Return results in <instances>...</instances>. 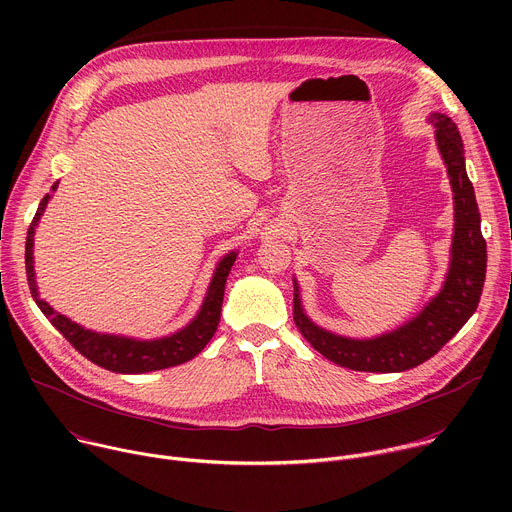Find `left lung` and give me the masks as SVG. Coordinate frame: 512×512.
Listing matches in <instances>:
<instances>
[{
	"label": "left lung",
	"mask_w": 512,
	"mask_h": 512,
	"mask_svg": "<svg viewBox=\"0 0 512 512\" xmlns=\"http://www.w3.org/2000/svg\"><path fill=\"white\" fill-rule=\"evenodd\" d=\"M437 148L448 166L456 204V231L452 245V267L440 296L403 328L373 340H352L314 326L294 289V322L302 336L328 360L340 367L364 373L409 371L429 360L450 342L476 312L486 277V241L480 231V212L474 186L466 174L464 143L456 123L433 113Z\"/></svg>",
	"instance_id": "8db88e82"
}]
</instances>
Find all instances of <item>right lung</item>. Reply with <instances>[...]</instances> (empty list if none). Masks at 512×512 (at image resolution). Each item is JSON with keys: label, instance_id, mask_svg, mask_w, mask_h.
Returning a JSON list of instances; mask_svg holds the SVG:
<instances>
[{"label": "right lung", "instance_id": "1", "mask_svg": "<svg viewBox=\"0 0 512 512\" xmlns=\"http://www.w3.org/2000/svg\"><path fill=\"white\" fill-rule=\"evenodd\" d=\"M56 188V186H52ZM50 194H46L34 214L32 227L28 229L26 239V275L32 296L42 310V314L56 326V330L75 346L85 358L99 364V367L113 371V373H150L160 369H170L176 364H182L190 358H194L214 336L218 322H221V308L225 298V283L229 277V271L235 263V253L227 255L212 277V283L208 287V296L202 304L200 314L192 324H188L184 330L160 338V340H131L121 336H109V334H97L91 330L81 328L79 324L70 322L68 318L54 312L44 300L38 298L36 281H34V265H32V245H34V225L38 223L40 214L44 212V206L48 202Z\"/></svg>", "mask_w": 512, "mask_h": 512}]
</instances>
